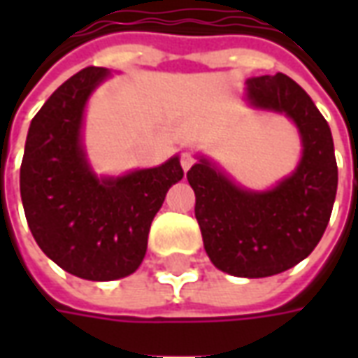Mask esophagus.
I'll list each match as a JSON object with an SVG mask.
<instances>
[{
	"label": "esophagus",
	"instance_id": "esophagus-1",
	"mask_svg": "<svg viewBox=\"0 0 358 358\" xmlns=\"http://www.w3.org/2000/svg\"><path fill=\"white\" fill-rule=\"evenodd\" d=\"M195 163V157L192 155V153H182L180 155V164H182V169H184V172H187L189 169H192V164Z\"/></svg>",
	"mask_w": 358,
	"mask_h": 358
}]
</instances>
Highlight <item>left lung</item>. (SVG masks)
Instances as JSON below:
<instances>
[{
  "label": "left lung",
  "mask_w": 358,
  "mask_h": 358,
  "mask_svg": "<svg viewBox=\"0 0 358 358\" xmlns=\"http://www.w3.org/2000/svg\"><path fill=\"white\" fill-rule=\"evenodd\" d=\"M248 101L284 113L297 124L303 157L270 192H248L205 159L187 172L205 251L222 272L266 278L301 263L318 245L338 192V164L326 118L289 76H253Z\"/></svg>",
  "instance_id": "obj_1"
}]
</instances>
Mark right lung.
Returning <instances> with one entry per match:
<instances>
[{
	"instance_id": "right-lung-1",
	"label": "right lung",
	"mask_w": 358,
	"mask_h": 358,
	"mask_svg": "<svg viewBox=\"0 0 358 358\" xmlns=\"http://www.w3.org/2000/svg\"><path fill=\"white\" fill-rule=\"evenodd\" d=\"M107 76L86 66L61 84L30 122L20 164V197L36 243L53 263L94 282L136 272L153 217L184 171L161 166L99 180L80 145L84 107Z\"/></svg>"
}]
</instances>
